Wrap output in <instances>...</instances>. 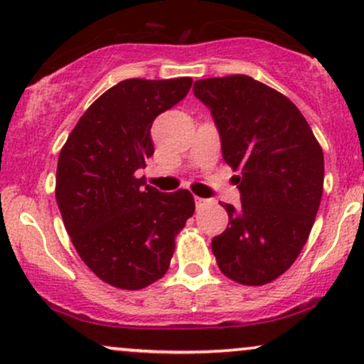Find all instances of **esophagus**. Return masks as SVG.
I'll use <instances>...</instances> for the list:
<instances>
[{"instance_id":"esophagus-1","label":"esophagus","mask_w":364,"mask_h":364,"mask_svg":"<svg viewBox=\"0 0 364 364\" xmlns=\"http://www.w3.org/2000/svg\"><path fill=\"white\" fill-rule=\"evenodd\" d=\"M208 202H210V200L200 198V196H195V205H196V208H203L205 205H208Z\"/></svg>"}]
</instances>
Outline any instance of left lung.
Instances as JSON below:
<instances>
[{"mask_svg": "<svg viewBox=\"0 0 364 364\" xmlns=\"http://www.w3.org/2000/svg\"><path fill=\"white\" fill-rule=\"evenodd\" d=\"M210 109L223 157L241 191L229 224L212 240L220 272L243 286H263L286 272L310 236L323 193V150L286 95L248 75L196 80Z\"/></svg>", "mask_w": 364, "mask_h": 364, "instance_id": "8db88e82", "label": "left lung"}]
</instances>
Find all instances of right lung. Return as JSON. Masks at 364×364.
Here are the masks:
<instances>
[{
    "label": "right lung",
    "instance_id": "add662e5",
    "mask_svg": "<svg viewBox=\"0 0 364 364\" xmlns=\"http://www.w3.org/2000/svg\"><path fill=\"white\" fill-rule=\"evenodd\" d=\"M191 82H119L83 112L60 152L54 193L66 232L83 263L118 289H144L168 272L174 240L195 212L188 190L161 193L136 176L154 154V119L185 99Z\"/></svg>",
    "mask_w": 364,
    "mask_h": 364
}]
</instances>
